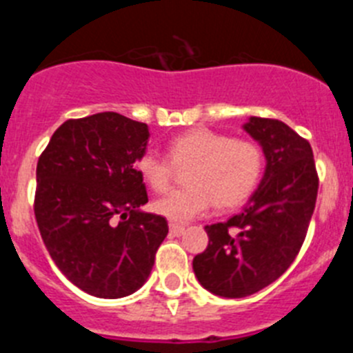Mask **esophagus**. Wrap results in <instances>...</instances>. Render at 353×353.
Listing matches in <instances>:
<instances>
[{"mask_svg":"<svg viewBox=\"0 0 353 353\" xmlns=\"http://www.w3.org/2000/svg\"><path fill=\"white\" fill-rule=\"evenodd\" d=\"M183 232H185V226H180V224H173V223L170 224V235L180 236Z\"/></svg>","mask_w":353,"mask_h":353,"instance_id":"34e87169","label":"esophagus"}]
</instances>
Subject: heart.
<instances>
[{"instance_id": "1", "label": "heart", "mask_w": 353, "mask_h": 353, "mask_svg": "<svg viewBox=\"0 0 353 353\" xmlns=\"http://www.w3.org/2000/svg\"><path fill=\"white\" fill-rule=\"evenodd\" d=\"M168 157L146 150L136 161V171L154 191H164L174 168H185L187 187L174 189L154 201L155 214L171 223H189L203 215L212 203L219 210L244 205L256 191L265 166L263 150L249 139L196 127L174 136Z\"/></svg>"}]
</instances>
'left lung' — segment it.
<instances>
[{"instance_id": "8db88e82", "label": "left lung", "mask_w": 353, "mask_h": 353, "mask_svg": "<svg viewBox=\"0 0 353 353\" xmlns=\"http://www.w3.org/2000/svg\"><path fill=\"white\" fill-rule=\"evenodd\" d=\"M244 130L263 148V179L240 214L205 226L208 245L192 260L199 285L228 299L260 292L288 270L304 244L318 194L307 139L270 118L251 117Z\"/></svg>"}]
</instances>
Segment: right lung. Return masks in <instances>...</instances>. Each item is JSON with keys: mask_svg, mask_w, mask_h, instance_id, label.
Masks as SVG:
<instances>
[{"mask_svg": "<svg viewBox=\"0 0 353 353\" xmlns=\"http://www.w3.org/2000/svg\"><path fill=\"white\" fill-rule=\"evenodd\" d=\"M148 138L146 123L105 111L61 123L39 157L43 244L68 281L93 297L141 288L168 235L162 215L139 210L148 194L134 164Z\"/></svg>", "mask_w": 353, "mask_h": 353, "instance_id": "obj_1", "label": "right lung"}]
</instances>
